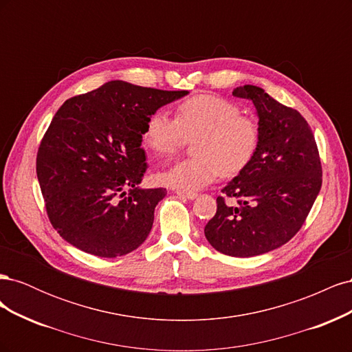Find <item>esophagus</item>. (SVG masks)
<instances>
[{
    "instance_id": "obj_1",
    "label": "esophagus",
    "mask_w": 352,
    "mask_h": 352,
    "mask_svg": "<svg viewBox=\"0 0 352 352\" xmlns=\"http://www.w3.org/2000/svg\"><path fill=\"white\" fill-rule=\"evenodd\" d=\"M176 195L179 198H185V199H195L197 198V194H194V192H180V190H176Z\"/></svg>"
}]
</instances>
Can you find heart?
<instances>
[{
  "mask_svg": "<svg viewBox=\"0 0 352 352\" xmlns=\"http://www.w3.org/2000/svg\"><path fill=\"white\" fill-rule=\"evenodd\" d=\"M192 142L194 157L160 172L158 182L180 192H195L223 176H235L247 167L260 144V126L241 114L235 102L217 95L202 94L177 105L176 119L163 110L145 122L144 144L157 155H172Z\"/></svg>",
  "mask_w": 352,
  "mask_h": 352,
  "instance_id": "b5f03b06",
  "label": "heart"
}]
</instances>
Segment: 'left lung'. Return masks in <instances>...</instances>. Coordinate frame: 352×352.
I'll list each match as a JSON object with an SVG mask.
<instances>
[{
	"label": "left lung",
	"mask_w": 352,
	"mask_h": 352,
	"mask_svg": "<svg viewBox=\"0 0 352 352\" xmlns=\"http://www.w3.org/2000/svg\"><path fill=\"white\" fill-rule=\"evenodd\" d=\"M233 97L250 100L258 116L260 144L251 163L221 189L204 229L212 248L230 257H255L282 247L301 229L322 188V163L311 127L296 110L263 88L243 85Z\"/></svg>",
	"instance_id": "left-lung-1"
}]
</instances>
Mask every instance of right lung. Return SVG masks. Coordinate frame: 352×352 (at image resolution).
<instances>
[{
	"instance_id": "1",
	"label": "right lung",
	"mask_w": 352,
	"mask_h": 352,
	"mask_svg": "<svg viewBox=\"0 0 352 352\" xmlns=\"http://www.w3.org/2000/svg\"><path fill=\"white\" fill-rule=\"evenodd\" d=\"M188 94L111 80L61 105L41 141L36 175L63 239L104 258L129 254L146 239L167 192L140 186L145 122Z\"/></svg>"
}]
</instances>
